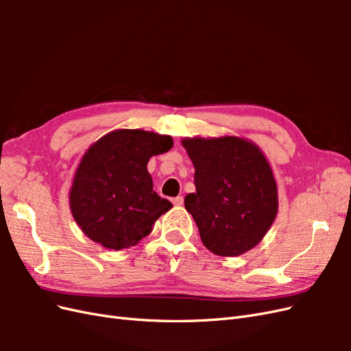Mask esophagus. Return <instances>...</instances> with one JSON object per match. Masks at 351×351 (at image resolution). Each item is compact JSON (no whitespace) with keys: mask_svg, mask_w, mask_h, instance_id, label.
Here are the masks:
<instances>
[{"mask_svg":"<svg viewBox=\"0 0 351 351\" xmlns=\"http://www.w3.org/2000/svg\"><path fill=\"white\" fill-rule=\"evenodd\" d=\"M173 204H174L176 206H182V205L184 204V199H183V196H177V197H174V199H173Z\"/></svg>","mask_w":351,"mask_h":351,"instance_id":"obj_1","label":"esophagus"}]
</instances>
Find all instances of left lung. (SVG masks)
I'll list each match as a JSON object with an SVG mask.
<instances>
[{"instance_id": "1", "label": "left lung", "mask_w": 351, "mask_h": 351, "mask_svg": "<svg viewBox=\"0 0 351 351\" xmlns=\"http://www.w3.org/2000/svg\"><path fill=\"white\" fill-rule=\"evenodd\" d=\"M196 192L184 199L205 247L239 256L267 234L278 210L272 169L256 145L234 136L184 139Z\"/></svg>"}]
</instances>
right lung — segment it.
I'll use <instances>...</instances> for the list:
<instances>
[{
	"label": "right lung",
	"mask_w": 351,
	"mask_h": 351,
	"mask_svg": "<svg viewBox=\"0 0 351 351\" xmlns=\"http://www.w3.org/2000/svg\"><path fill=\"white\" fill-rule=\"evenodd\" d=\"M173 147L169 136L115 130L84 154L70 192L71 214L82 231L104 247H132L152 231L171 202L154 192L147 161Z\"/></svg>",
	"instance_id": "1"
}]
</instances>
